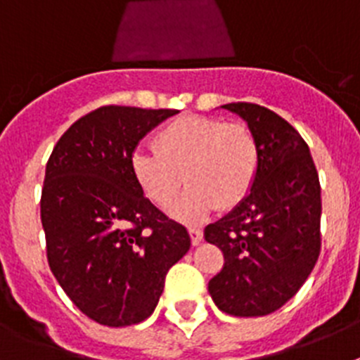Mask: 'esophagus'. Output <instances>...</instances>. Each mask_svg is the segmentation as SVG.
Instances as JSON below:
<instances>
[{"instance_id": "esophagus-1", "label": "esophagus", "mask_w": 360, "mask_h": 360, "mask_svg": "<svg viewBox=\"0 0 360 360\" xmlns=\"http://www.w3.org/2000/svg\"><path fill=\"white\" fill-rule=\"evenodd\" d=\"M189 236H191V243L193 245H200L203 240V232L200 227H189Z\"/></svg>"}]
</instances>
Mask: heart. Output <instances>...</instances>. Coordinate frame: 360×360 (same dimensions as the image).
Wrapping results in <instances>:
<instances>
[{
    "label": "heart",
    "mask_w": 360,
    "mask_h": 360,
    "mask_svg": "<svg viewBox=\"0 0 360 360\" xmlns=\"http://www.w3.org/2000/svg\"><path fill=\"white\" fill-rule=\"evenodd\" d=\"M259 160V144L247 124L186 115L165 124L155 148L139 146L129 165L136 186L158 207L173 202L186 178L189 187L173 205V216L202 221L218 207H236L249 196Z\"/></svg>",
    "instance_id": "b5f03b06"
}]
</instances>
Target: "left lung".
Wrapping results in <instances>:
<instances>
[{"mask_svg": "<svg viewBox=\"0 0 360 360\" xmlns=\"http://www.w3.org/2000/svg\"><path fill=\"white\" fill-rule=\"evenodd\" d=\"M221 108L252 129L262 160L249 196L203 231L225 259L209 294L229 316H269L297 294L319 257V176L303 136L278 113L252 103Z\"/></svg>", "mask_w": 360, "mask_h": 360, "instance_id": "left-lung-1", "label": "left lung"}]
</instances>
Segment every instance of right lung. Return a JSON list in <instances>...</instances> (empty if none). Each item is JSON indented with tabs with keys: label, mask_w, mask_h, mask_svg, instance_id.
Wrapping results in <instances>:
<instances>
[{
	"label": "right lung",
	"mask_w": 360,
	"mask_h": 360,
	"mask_svg": "<svg viewBox=\"0 0 360 360\" xmlns=\"http://www.w3.org/2000/svg\"><path fill=\"white\" fill-rule=\"evenodd\" d=\"M176 110L103 106L73 122L53 148L41 193L52 274L79 310L104 326L148 319L167 270L186 256V227L136 186L131 155Z\"/></svg>",
	"instance_id": "obj_1"
}]
</instances>
